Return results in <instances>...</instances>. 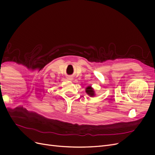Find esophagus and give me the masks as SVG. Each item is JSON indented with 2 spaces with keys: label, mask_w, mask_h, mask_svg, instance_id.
<instances>
[{
  "label": "esophagus",
  "mask_w": 155,
  "mask_h": 155,
  "mask_svg": "<svg viewBox=\"0 0 155 155\" xmlns=\"http://www.w3.org/2000/svg\"><path fill=\"white\" fill-rule=\"evenodd\" d=\"M67 79H68V80H70V81H72V80H73V77H72V76H69V77H68V78H67Z\"/></svg>",
  "instance_id": "obj_1"
}]
</instances>
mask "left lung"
Instances as JSON below:
<instances>
[{"instance_id": "1", "label": "left lung", "mask_w": 155, "mask_h": 155, "mask_svg": "<svg viewBox=\"0 0 155 155\" xmlns=\"http://www.w3.org/2000/svg\"><path fill=\"white\" fill-rule=\"evenodd\" d=\"M85 92L89 96L91 97L95 96V92L94 91V88L91 85H88L87 86V87H86Z\"/></svg>"}]
</instances>
